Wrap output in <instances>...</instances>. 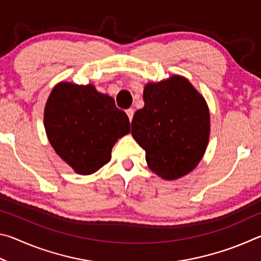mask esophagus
Masks as SVG:
<instances>
[{"mask_svg":"<svg viewBox=\"0 0 261 261\" xmlns=\"http://www.w3.org/2000/svg\"><path fill=\"white\" fill-rule=\"evenodd\" d=\"M134 114H135V110L132 108L126 109V115H127V117H129L130 121L132 120V117H134Z\"/></svg>","mask_w":261,"mask_h":261,"instance_id":"esophagus-1","label":"esophagus"}]
</instances>
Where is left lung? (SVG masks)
I'll use <instances>...</instances> for the list:
<instances>
[{
  "instance_id": "left-lung-1",
  "label": "left lung",
  "mask_w": 261,
  "mask_h": 261,
  "mask_svg": "<svg viewBox=\"0 0 261 261\" xmlns=\"http://www.w3.org/2000/svg\"><path fill=\"white\" fill-rule=\"evenodd\" d=\"M144 102L132 118V137L159 176L182 177L199 163L208 143L210 112L204 98L188 79L174 76L147 84Z\"/></svg>"
}]
</instances>
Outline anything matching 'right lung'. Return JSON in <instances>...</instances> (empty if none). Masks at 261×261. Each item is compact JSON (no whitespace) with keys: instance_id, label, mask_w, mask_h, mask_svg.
<instances>
[{"instance_id":"obj_1","label":"right lung","mask_w":261,"mask_h":261,"mask_svg":"<svg viewBox=\"0 0 261 261\" xmlns=\"http://www.w3.org/2000/svg\"><path fill=\"white\" fill-rule=\"evenodd\" d=\"M45 129L55 152L82 175L99 170L112 158L118 138L130 132L127 115L93 85L61 83L48 98Z\"/></svg>"}]
</instances>
